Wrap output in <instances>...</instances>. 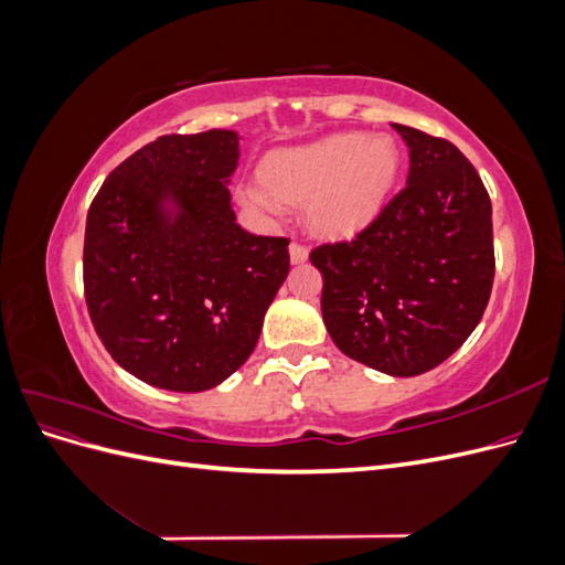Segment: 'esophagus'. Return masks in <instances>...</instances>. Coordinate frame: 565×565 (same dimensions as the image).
<instances>
[{"instance_id": "obj_1", "label": "esophagus", "mask_w": 565, "mask_h": 565, "mask_svg": "<svg viewBox=\"0 0 565 565\" xmlns=\"http://www.w3.org/2000/svg\"><path fill=\"white\" fill-rule=\"evenodd\" d=\"M289 259H292V264H303L309 259V249H306L301 243H292L289 245Z\"/></svg>"}]
</instances>
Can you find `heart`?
Masks as SVG:
<instances>
[{"label":"heart","mask_w":565,"mask_h":565,"mask_svg":"<svg viewBox=\"0 0 565 565\" xmlns=\"http://www.w3.org/2000/svg\"><path fill=\"white\" fill-rule=\"evenodd\" d=\"M401 172V150L391 136L337 134L303 148L268 156L262 181L285 200L309 202V221L318 233L351 235L380 214ZM252 207H270L256 185H243Z\"/></svg>","instance_id":"b5f03b06"}]
</instances>
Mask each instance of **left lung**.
<instances>
[{
    "label": "left lung",
    "mask_w": 565,
    "mask_h": 565,
    "mask_svg": "<svg viewBox=\"0 0 565 565\" xmlns=\"http://www.w3.org/2000/svg\"><path fill=\"white\" fill-rule=\"evenodd\" d=\"M409 148L407 185L353 241L322 243V320L341 353L393 377L450 358L492 292V204L455 143L393 125Z\"/></svg>",
    "instance_id": "1"
}]
</instances>
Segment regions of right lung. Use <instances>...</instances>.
Listing matches in <instances>:
<instances>
[{
	"label": "right lung",
	"mask_w": 565,
	"mask_h": 565,
	"mask_svg": "<svg viewBox=\"0 0 565 565\" xmlns=\"http://www.w3.org/2000/svg\"><path fill=\"white\" fill-rule=\"evenodd\" d=\"M237 146L228 129L160 136L113 169L87 214L94 330L117 365L158 388L193 393L231 377L289 273L287 237L235 224L226 181Z\"/></svg>",
	"instance_id": "obj_1"
}]
</instances>
